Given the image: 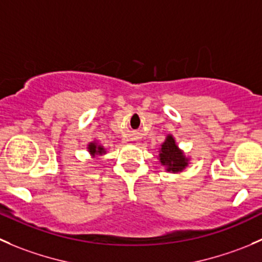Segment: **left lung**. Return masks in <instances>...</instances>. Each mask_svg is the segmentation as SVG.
Masks as SVG:
<instances>
[{"label": "left lung", "instance_id": "8db88e82", "mask_svg": "<svg viewBox=\"0 0 262 262\" xmlns=\"http://www.w3.org/2000/svg\"><path fill=\"white\" fill-rule=\"evenodd\" d=\"M159 162L164 165L167 172L180 173L188 165V158L185 157L182 150L178 147L174 137L168 135L159 150Z\"/></svg>", "mask_w": 262, "mask_h": 262}]
</instances>
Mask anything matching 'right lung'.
Listing matches in <instances>:
<instances>
[{
	"instance_id": "add662e5",
	"label": "right lung",
	"mask_w": 262,
	"mask_h": 262,
	"mask_svg": "<svg viewBox=\"0 0 262 262\" xmlns=\"http://www.w3.org/2000/svg\"><path fill=\"white\" fill-rule=\"evenodd\" d=\"M88 150H89L90 155L92 157H95V155H103L105 154V149L102 146V145H98L97 141H93L88 145Z\"/></svg>"
}]
</instances>
